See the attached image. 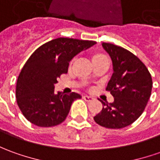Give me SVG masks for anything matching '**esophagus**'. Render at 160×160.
<instances>
[{"instance_id":"obj_1","label":"esophagus","mask_w":160,"mask_h":160,"mask_svg":"<svg viewBox=\"0 0 160 160\" xmlns=\"http://www.w3.org/2000/svg\"><path fill=\"white\" fill-rule=\"evenodd\" d=\"M83 99H84L85 101H87V102H90V101H92L94 98L92 96H89V95H84Z\"/></svg>"}]
</instances>
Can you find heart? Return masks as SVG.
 I'll return each instance as SVG.
<instances>
[{"mask_svg": "<svg viewBox=\"0 0 160 160\" xmlns=\"http://www.w3.org/2000/svg\"><path fill=\"white\" fill-rule=\"evenodd\" d=\"M102 59H107V57L102 53H94L92 56V61L95 62Z\"/></svg>", "mask_w": 160, "mask_h": 160, "instance_id": "heart-1", "label": "heart"}]
</instances>
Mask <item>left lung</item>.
I'll list each match as a JSON object with an SVG mask.
<instances>
[{"mask_svg":"<svg viewBox=\"0 0 160 160\" xmlns=\"http://www.w3.org/2000/svg\"><path fill=\"white\" fill-rule=\"evenodd\" d=\"M113 65V74L106 90L114 102L102 103V109L94 117L99 125L121 129L134 122L142 115L148 102L152 80L148 69L137 56L113 43H102Z\"/></svg>","mask_w":160,"mask_h":160,"instance_id":"8db88e82","label":"left lung"}]
</instances>
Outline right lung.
I'll list each match as a JSON object with an SVG mask.
<instances>
[{"label":"right lung","mask_w":160,"mask_h":160,"mask_svg":"<svg viewBox=\"0 0 160 160\" xmlns=\"http://www.w3.org/2000/svg\"><path fill=\"white\" fill-rule=\"evenodd\" d=\"M94 41L58 38L38 48L23 66L16 82V97L22 115L39 127H52L66 120L72 103L80 94L54 92V85L68 71L69 62Z\"/></svg>","instance_id":"right-lung-1"}]
</instances>
